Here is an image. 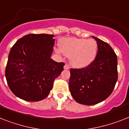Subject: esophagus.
Instances as JSON below:
<instances>
[{"instance_id": "obj_1", "label": "esophagus", "mask_w": 129, "mask_h": 129, "mask_svg": "<svg viewBox=\"0 0 129 129\" xmlns=\"http://www.w3.org/2000/svg\"><path fill=\"white\" fill-rule=\"evenodd\" d=\"M70 69V66L68 64H66L64 66V70H69Z\"/></svg>"}]
</instances>
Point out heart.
<instances>
[{"mask_svg":"<svg viewBox=\"0 0 129 129\" xmlns=\"http://www.w3.org/2000/svg\"><path fill=\"white\" fill-rule=\"evenodd\" d=\"M60 49L73 66L77 68L88 66L97 56L98 46L93 39L66 38L60 40Z\"/></svg>","mask_w":129,"mask_h":129,"instance_id":"obj_1","label":"heart"}]
</instances>
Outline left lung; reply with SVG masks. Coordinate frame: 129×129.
Instances as JSON below:
<instances>
[{
    "mask_svg": "<svg viewBox=\"0 0 129 129\" xmlns=\"http://www.w3.org/2000/svg\"><path fill=\"white\" fill-rule=\"evenodd\" d=\"M97 41V56L88 66L70 70L71 95L80 104L92 105L104 101L113 91L118 79L117 55L105 42Z\"/></svg>",
    "mask_w": 129,
    "mask_h": 129,
    "instance_id": "obj_1",
    "label": "left lung"
}]
</instances>
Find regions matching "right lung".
<instances>
[{
    "label": "right lung",
    "mask_w": 129,
    "mask_h": 129,
    "mask_svg": "<svg viewBox=\"0 0 129 129\" xmlns=\"http://www.w3.org/2000/svg\"><path fill=\"white\" fill-rule=\"evenodd\" d=\"M52 34H30L20 38L10 51L5 76L11 91L28 101H39L50 94L63 62L51 58Z\"/></svg>",
    "instance_id": "add662e5"
}]
</instances>
